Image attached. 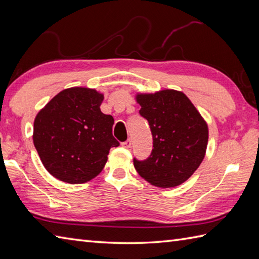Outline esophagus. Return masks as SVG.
<instances>
[{
  "label": "esophagus",
  "instance_id": "1",
  "mask_svg": "<svg viewBox=\"0 0 259 259\" xmlns=\"http://www.w3.org/2000/svg\"><path fill=\"white\" fill-rule=\"evenodd\" d=\"M131 145H133V142H131V140H126L124 142H122L121 144V146H122L123 148H125V149H129V148L131 147Z\"/></svg>",
  "mask_w": 259,
  "mask_h": 259
}]
</instances>
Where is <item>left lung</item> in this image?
<instances>
[{"instance_id": "obj_1", "label": "left lung", "mask_w": 259, "mask_h": 259, "mask_svg": "<svg viewBox=\"0 0 259 259\" xmlns=\"http://www.w3.org/2000/svg\"><path fill=\"white\" fill-rule=\"evenodd\" d=\"M140 114L149 122L153 139L150 157L134 159L135 168L148 183L171 188L189 179L207 150L208 125L184 92L164 89L137 93Z\"/></svg>"}]
</instances>
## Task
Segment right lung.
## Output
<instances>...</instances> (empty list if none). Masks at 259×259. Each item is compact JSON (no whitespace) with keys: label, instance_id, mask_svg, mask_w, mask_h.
<instances>
[{"label":"right lung","instance_id":"add662e5","mask_svg":"<svg viewBox=\"0 0 259 259\" xmlns=\"http://www.w3.org/2000/svg\"><path fill=\"white\" fill-rule=\"evenodd\" d=\"M103 93L84 87L64 89L42 108L34 119L33 144L43 166L54 178L84 184L102 171L114 120L101 112Z\"/></svg>","mask_w":259,"mask_h":259}]
</instances>
